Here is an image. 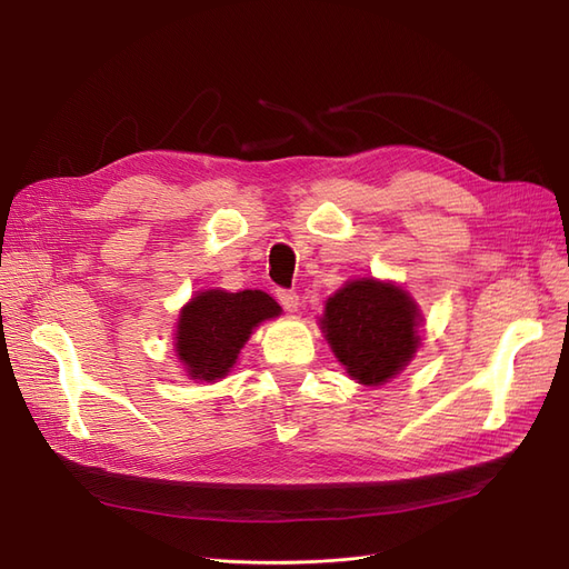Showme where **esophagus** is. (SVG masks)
I'll list each match as a JSON object with an SVG mask.
<instances>
[{
	"mask_svg": "<svg viewBox=\"0 0 569 569\" xmlns=\"http://www.w3.org/2000/svg\"><path fill=\"white\" fill-rule=\"evenodd\" d=\"M278 301L282 303V308L284 311H289V313H297L299 311V297L295 295V291H287V289H280L278 291Z\"/></svg>",
	"mask_w": 569,
	"mask_h": 569,
	"instance_id": "1",
	"label": "esophagus"
}]
</instances>
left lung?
<instances>
[{
	"mask_svg": "<svg viewBox=\"0 0 569 569\" xmlns=\"http://www.w3.org/2000/svg\"><path fill=\"white\" fill-rule=\"evenodd\" d=\"M422 313L408 291L391 280L343 282L325 301L320 330L351 380L380 387L416 358Z\"/></svg>",
	"mask_w": 569,
	"mask_h": 569,
	"instance_id": "8db88e82",
	"label": "left lung"
}]
</instances>
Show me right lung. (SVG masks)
I'll return each instance as SVG.
<instances>
[{
	"mask_svg": "<svg viewBox=\"0 0 569 569\" xmlns=\"http://www.w3.org/2000/svg\"><path fill=\"white\" fill-rule=\"evenodd\" d=\"M280 303L261 289H203L189 299L176 322L173 347L189 380L218 382L261 322L278 318Z\"/></svg>",
	"mask_w": 569,
	"mask_h": 569,
	"instance_id": "1",
	"label": "right lung"
}]
</instances>
